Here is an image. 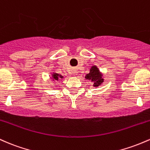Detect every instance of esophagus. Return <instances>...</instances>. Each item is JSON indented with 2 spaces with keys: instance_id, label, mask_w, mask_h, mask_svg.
I'll return each instance as SVG.
<instances>
[{
  "instance_id": "1",
  "label": "esophagus",
  "mask_w": 150,
  "mask_h": 150,
  "mask_svg": "<svg viewBox=\"0 0 150 150\" xmlns=\"http://www.w3.org/2000/svg\"><path fill=\"white\" fill-rule=\"evenodd\" d=\"M72 75H76V70H73V71H72Z\"/></svg>"
}]
</instances>
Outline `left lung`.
Listing matches in <instances>:
<instances>
[{
    "label": "left lung",
    "instance_id": "8db88e82",
    "mask_svg": "<svg viewBox=\"0 0 150 150\" xmlns=\"http://www.w3.org/2000/svg\"><path fill=\"white\" fill-rule=\"evenodd\" d=\"M103 74L99 69L98 68L96 65L91 66L89 71V73L86 74L85 79L93 83V86L95 88H98L99 86L104 82Z\"/></svg>",
    "mask_w": 150,
    "mask_h": 150
}]
</instances>
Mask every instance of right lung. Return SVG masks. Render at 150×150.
<instances>
[{"mask_svg": "<svg viewBox=\"0 0 150 150\" xmlns=\"http://www.w3.org/2000/svg\"><path fill=\"white\" fill-rule=\"evenodd\" d=\"M63 78V76L59 74H57L54 71H52V73H51V75H50V79L52 81H57L60 80L61 79Z\"/></svg>", "mask_w": 150, "mask_h": 150, "instance_id": "obj_1", "label": "right lung"}]
</instances>
